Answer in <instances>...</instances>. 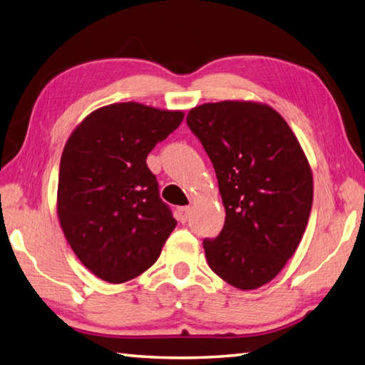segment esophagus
Instances as JSON below:
<instances>
[{
	"label": "esophagus",
	"instance_id": "esophagus-1",
	"mask_svg": "<svg viewBox=\"0 0 365 365\" xmlns=\"http://www.w3.org/2000/svg\"><path fill=\"white\" fill-rule=\"evenodd\" d=\"M190 216V207H178L177 208V218L180 222H187Z\"/></svg>",
	"mask_w": 365,
	"mask_h": 365
}]
</instances>
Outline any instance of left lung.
Returning a JSON list of instances; mask_svg holds the SVG:
<instances>
[{
    "mask_svg": "<svg viewBox=\"0 0 365 365\" xmlns=\"http://www.w3.org/2000/svg\"><path fill=\"white\" fill-rule=\"evenodd\" d=\"M192 133L212 160L226 208L224 227L205 238L216 274L242 290L276 277L304 234L312 173L289 123L273 108L226 100L192 108Z\"/></svg>",
    "mask_w": 365,
    "mask_h": 365,
    "instance_id": "obj_1",
    "label": "left lung"
}]
</instances>
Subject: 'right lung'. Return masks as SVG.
I'll return each instance as SVG.
<instances>
[{"instance_id":"1","label":"right lung","mask_w":365,"mask_h":365,"mask_svg":"<svg viewBox=\"0 0 365 365\" xmlns=\"http://www.w3.org/2000/svg\"><path fill=\"white\" fill-rule=\"evenodd\" d=\"M183 115L135 102L108 105L91 113L66 143L58 218L76 257L106 282L143 274L175 229L145 160Z\"/></svg>"}]
</instances>
